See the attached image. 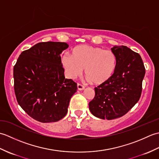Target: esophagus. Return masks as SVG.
Returning a JSON list of instances; mask_svg holds the SVG:
<instances>
[{
    "label": "esophagus",
    "mask_w": 159,
    "mask_h": 159,
    "mask_svg": "<svg viewBox=\"0 0 159 159\" xmlns=\"http://www.w3.org/2000/svg\"><path fill=\"white\" fill-rule=\"evenodd\" d=\"M77 88H78V89H79V90L81 91V90L85 89V87H84L82 85H80V84H79V83H78L77 84Z\"/></svg>",
    "instance_id": "obj_1"
}]
</instances>
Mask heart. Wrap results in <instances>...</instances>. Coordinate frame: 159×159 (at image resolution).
<instances>
[{"label":"heart","instance_id":"heart-1","mask_svg":"<svg viewBox=\"0 0 159 159\" xmlns=\"http://www.w3.org/2000/svg\"><path fill=\"white\" fill-rule=\"evenodd\" d=\"M61 64L70 79L79 76L85 68L89 82L96 85H102L109 81L116 72L117 57L111 50L84 44L73 48L71 55L64 54Z\"/></svg>","mask_w":159,"mask_h":159}]
</instances>
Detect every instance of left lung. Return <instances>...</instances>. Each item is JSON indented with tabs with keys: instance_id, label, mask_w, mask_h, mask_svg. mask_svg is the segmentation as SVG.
Segmentation results:
<instances>
[{
	"instance_id": "left-lung-1",
	"label": "left lung",
	"mask_w": 159,
	"mask_h": 159,
	"mask_svg": "<svg viewBox=\"0 0 159 159\" xmlns=\"http://www.w3.org/2000/svg\"><path fill=\"white\" fill-rule=\"evenodd\" d=\"M117 67L109 81L95 88L89 110L100 119L113 120L124 116L139 101L146 69L139 54L125 46L111 48Z\"/></svg>"
}]
</instances>
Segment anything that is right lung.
I'll use <instances>...</instances> for the list:
<instances>
[{
  "mask_svg": "<svg viewBox=\"0 0 159 159\" xmlns=\"http://www.w3.org/2000/svg\"><path fill=\"white\" fill-rule=\"evenodd\" d=\"M68 46L66 42H39L20 54L13 67L17 101L40 122H55L65 117L76 92V83L64 76L60 57Z\"/></svg>",
  "mask_w": 159,
  "mask_h": 159,
  "instance_id": "obj_1",
  "label": "right lung"
}]
</instances>
